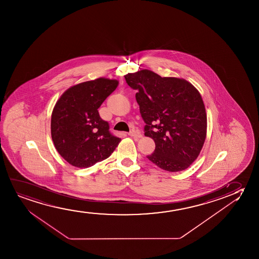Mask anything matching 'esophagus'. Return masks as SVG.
I'll return each mask as SVG.
<instances>
[{
    "instance_id": "1",
    "label": "esophagus",
    "mask_w": 259,
    "mask_h": 259,
    "mask_svg": "<svg viewBox=\"0 0 259 259\" xmlns=\"http://www.w3.org/2000/svg\"><path fill=\"white\" fill-rule=\"evenodd\" d=\"M128 135L132 136V137H135V138H141L142 137V134L138 130H132V131L129 132Z\"/></svg>"
}]
</instances>
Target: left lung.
I'll use <instances>...</instances> for the list:
<instances>
[{
    "label": "left lung",
    "instance_id": "left-lung-1",
    "mask_svg": "<svg viewBox=\"0 0 259 259\" xmlns=\"http://www.w3.org/2000/svg\"><path fill=\"white\" fill-rule=\"evenodd\" d=\"M124 78L137 91L144 135L156 143L148 159L168 171L187 169L202 150L207 132L198 90L183 78H162L149 70L128 73Z\"/></svg>",
    "mask_w": 259,
    "mask_h": 259
}]
</instances>
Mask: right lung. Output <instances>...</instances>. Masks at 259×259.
<instances>
[{
    "label": "right lung",
    "instance_id": "1",
    "mask_svg": "<svg viewBox=\"0 0 259 259\" xmlns=\"http://www.w3.org/2000/svg\"><path fill=\"white\" fill-rule=\"evenodd\" d=\"M117 85L116 79L104 78L83 82L67 89L56 103L51 136L58 153L71 165L92 166L108 158L120 142L98 112Z\"/></svg>",
    "mask_w": 259,
    "mask_h": 259
}]
</instances>
